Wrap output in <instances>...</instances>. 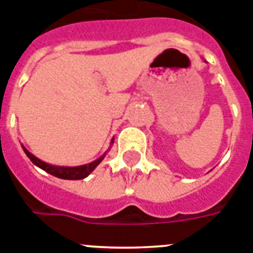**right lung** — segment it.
Instances as JSON below:
<instances>
[{
	"label": "right lung",
	"instance_id": "obj_1",
	"mask_svg": "<svg viewBox=\"0 0 253 253\" xmlns=\"http://www.w3.org/2000/svg\"><path fill=\"white\" fill-rule=\"evenodd\" d=\"M114 139H112L111 141V145L113 144ZM111 148V146H109ZM23 150L24 153L26 154V157L29 158L30 160L33 162V164H35L37 167H39L41 169H43V170H45L47 173H49V174L54 175V177H57V178H62V179H72V181H76V179H84L86 178L87 175L90 174V173L93 172L94 169L96 168V167L99 166L100 162H102L103 159H104V157L107 155V153H108V150L105 151L104 154H103L102 157L98 158V159H95L94 162H91V163L89 164H84V166H79V167H61V166H53V164H49V163H45V162H43V160H41L39 158H37L35 155H33L32 153H30L28 149H25V146H23Z\"/></svg>",
	"mask_w": 253,
	"mask_h": 253
}]
</instances>
